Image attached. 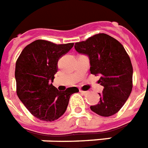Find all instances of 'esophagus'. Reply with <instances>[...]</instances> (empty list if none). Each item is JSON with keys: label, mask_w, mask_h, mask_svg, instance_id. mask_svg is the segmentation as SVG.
I'll return each mask as SVG.
<instances>
[{"label": "esophagus", "mask_w": 148, "mask_h": 148, "mask_svg": "<svg viewBox=\"0 0 148 148\" xmlns=\"http://www.w3.org/2000/svg\"><path fill=\"white\" fill-rule=\"evenodd\" d=\"M80 92H81V93L82 94H83V95H86V94L88 93V92H87V91H83V90H82V89H80Z\"/></svg>", "instance_id": "1"}]
</instances>
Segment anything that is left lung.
<instances>
[{"label":"left lung","mask_w":148,"mask_h":148,"mask_svg":"<svg viewBox=\"0 0 148 148\" xmlns=\"http://www.w3.org/2000/svg\"><path fill=\"white\" fill-rule=\"evenodd\" d=\"M79 53L88 55L92 74L100 75L98 82L103 86L100 99L91 106L93 112L109 117L119 112L132 88V66L123 45L106 34H98L75 43Z\"/></svg>","instance_id":"8db88e82"}]
</instances>
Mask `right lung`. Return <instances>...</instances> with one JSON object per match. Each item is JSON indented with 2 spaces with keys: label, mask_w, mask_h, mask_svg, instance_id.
<instances>
[{
  "label": "right lung",
  "mask_w": 148,
  "mask_h": 148,
  "mask_svg": "<svg viewBox=\"0 0 148 148\" xmlns=\"http://www.w3.org/2000/svg\"><path fill=\"white\" fill-rule=\"evenodd\" d=\"M74 43L57 45L36 40L25 47L16 60L15 77L17 96L33 115L41 121H52L65 113L76 87L59 91L52 82L60 58Z\"/></svg>",
  "instance_id": "add662e5"
}]
</instances>
